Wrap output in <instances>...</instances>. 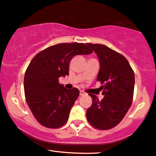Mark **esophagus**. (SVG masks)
<instances>
[{
  "label": "esophagus",
  "instance_id": "obj_1",
  "mask_svg": "<svg viewBox=\"0 0 156 156\" xmlns=\"http://www.w3.org/2000/svg\"><path fill=\"white\" fill-rule=\"evenodd\" d=\"M80 95H81V96H82V95H85V93H84V91H82V90H80Z\"/></svg>",
  "mask_w": 156,
  "mask_h": 156
}]
</instances>
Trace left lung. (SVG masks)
Masks as SVG:
<instances>
[{
  "instance_id": "obj_1",
  "label": "left lung",
  "mask_w": 156,
  "mask_h": 156,
  "mask_svg": "<svg viewBox=\"0 0 156 156\" xmlns=\"http://www.w3.org/2000/svg\"><path fill=\"white\" fill-rule=\"evenodd\" d=\"M97 53L100 71L97 81L102 84L103 100L90 93L93 104L87 110L88 122L94 128L107 130L122 122L132 103L134 73L124 55L102 44L87 43Z\"/></svg>"
}]
</instances>
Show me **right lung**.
<instances>
[{
  "label": "right lung",
  "instance_id": "add662e5",
  "mask_svg": "<svg viewBox=\"0 0 156 156\" xmlns=\"http://www.w3.org/2000/svg\"><path fill=\"white\" fill-rule=\"evenodd\" d=\"M92 53L84 43H60L44 49L32 59L24 74V95L40 124L57 129L66 124L80 90L66 89L58 78L69 75V63L74 55Z\"/></svg>",
  "mask_w": 156,
  "mask_h": 156
}]
</instances>
